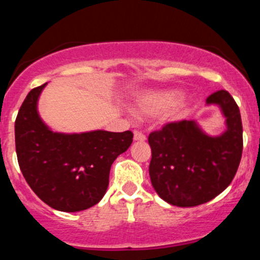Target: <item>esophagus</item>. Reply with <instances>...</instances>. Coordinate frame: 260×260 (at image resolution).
I'll list each match as a JSON object with an SVG mask.
<instances>
[{
  "instance_id": "esophagus-1",
  "label": "esophagus",
  "mask_w": 260,
  "mask_h": 260,
  "mask_svg": "<svg viewBox=\"0 0 260 260\" xmlns=\"http://www.w3.org/2000/svg\"><path fill=\"white\" fill-rule=\"evenodd\" d=\"M146 139V136L144 135L141 131L139 130H135L134 131V140H138V141H144Z\"/></svg>"
}]
</instances>
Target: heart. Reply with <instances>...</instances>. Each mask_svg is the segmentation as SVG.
<instances>
[{
	"label": "heart",
	"mask_w": 260,
	"mask_h": 260,
	"mask_svg": "<svg viewBox=\"0 0 260 260\" xmlns=\"http://www.w3.org/2000/svg\"><path fill=\"white\" fill-rule=\"evenodd\" d=\"M136 112L144 116H155L167 110L168 117H177L186 107V100L179 97L173 89H154L146 91L135 102Z\"/></svg>",
	"instance_id": "obj_1"
}]
</instances>
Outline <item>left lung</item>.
I'll return each mask as SVG.
<instances>
[{
  "mask_svg": "<svg viewBox=\"0 0 260 260\" xmlns=\"http://www.w3.org/2000/svg\"><path fill=\"white\" fill-rule=\"evenodd\" d=\"M226 119V130L210 136L194 121L169 122L153 131L149 176L160 199L173 206L193 207L220 194L235 177L243 153L239 107L228 91L207 97Z\"/></svg>",
  "mask_w": 260,
  "mask_h": 260,
  "instance_id": "left-lung-1",
  "label": "left lung"
}]
</instances>
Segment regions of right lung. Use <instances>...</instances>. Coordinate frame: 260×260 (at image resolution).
<instances>
[{"instance_id": "add662e5", "label": "right lung", "mask_w": 260, "mask_h": 260, "mask_svg": "<svg viewBox=\"0 0 260 260\" xmlns=\"http://www.w3.org/2000/svg\"><path fill=\"white\" fill-rule=\"evenodd\" d=\"M31 89L15 121V144L22 176L42 201L63 212L89 209L109 187L112 163L133 143V133L96 130L54 133L38 114L43 88Z\"/></svg>"}]
</instances>
